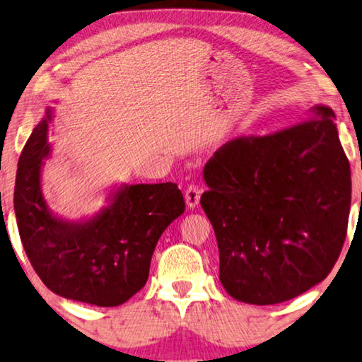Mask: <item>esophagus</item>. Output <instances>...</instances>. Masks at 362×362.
I'll use <instances>...</instances> for the list:
<instances>
[{"label":"esophagus","instance_id":"34e87169","mask_svg":"<svg viewBox=\"0 0 362 362\" xmlns=\"http://www.w3.org/2000/svg\"><path fill=\"white\" fill-rule=\"evenodd\" d=\"M200 194H202V191H200L199 186H195V185L187 186L186 192H185V199H186L187 209H195V206L199 205Z\"/></svg>","mask_w":362,"mask_h":362}]
</instances>
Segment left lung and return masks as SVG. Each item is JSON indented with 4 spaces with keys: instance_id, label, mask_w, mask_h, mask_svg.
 <instances>
[{
    "instance_id": "left-lung-1",
    "label": "left lung",
    "mask_w": 362,
    "mask_h": 362,
    "mask_svg": "<svg viewBox=\"0 0 362 362\" xmlns=\"http://www.w3.org/2000/svg\"><path fill=\"white\" fill-rule=\"evenodd\" d=\"M268 136L226 142L204 168L200 205L215 230L220 281L250 305L292 300L324 281L346 237L351 171L334 110Z\"/></svg>"
}]
</instances>
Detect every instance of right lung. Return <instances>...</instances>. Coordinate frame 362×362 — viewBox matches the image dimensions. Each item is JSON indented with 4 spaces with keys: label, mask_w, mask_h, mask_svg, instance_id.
I'll list each match as a JSON object with an SVG mask.
<instances>
[{
    "label": "right lung",
    "mask_w": 362,
    "mask_h": 362,
    "mask_svg": "<svg viewBox=\"0 0 362 362\" xmlns=\"http://www.w3.org/2000/svg\"><path fill=\"white\" fill-rule=\"evenodd\" d=\"M51 122L47 107L17 167L14 211L23 250L51 292L118 306L146 286L160 235L185 213V199L173 182L120 185L110 189L107 205L93 216L69 221L54 215L41 191Z\"/></svg>",
    "instance_id": "right-lung-1"
}]
</instances>
